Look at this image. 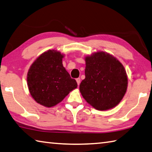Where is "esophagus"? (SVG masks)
<instances>
[{
	"label": "esophagus",
	"instance_id": "obj_1",
	"mask_svg": "<svg viewBox=\"0 0 152 152\" xmlns=\"http://www.w3.org/2000/svg\"><path fill=\"white\" fill-rule=\"evenodd\" d=\"M76 81H77V83L78 86H79V84H80V82H81V79L80 78H77Z\"/></svg>",
	"mask_w": 152,
	"mask_h": 152
}]
</instances>
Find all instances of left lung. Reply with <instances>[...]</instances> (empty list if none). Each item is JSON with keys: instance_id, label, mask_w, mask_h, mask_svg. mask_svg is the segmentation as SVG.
I'll return each instance as SVG.
<instances>
[{"instance_id": "obj_1", "label": "left lung", "mask_w": 152, "mask_h": 152, "mask_svg": "<svg viewBox=\"0 0 152 152\" xmlns=\"http://www.w3.org/2000/svg\"><path fill=\"white\" fill-rule=\"evenodd\" d=\"M86 62V78L79 86L82 96L97 110L115 107L123 99L127 87L123 65L105 52L87 57Z\"/></svg>"}]
</instances>
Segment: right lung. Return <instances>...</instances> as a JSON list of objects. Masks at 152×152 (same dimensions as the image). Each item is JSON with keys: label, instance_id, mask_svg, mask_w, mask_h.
<instances>
[{"label": "right lung", "instance_id": "obj_1", "mask_svg": "<svg viewBox=\"0 0 152 152\" xmlns=\"http://www.w3.org/2000/svg\"><path fill=\"white\" fill-rule=\"evenodd\" d=\"M63 55L49 50L32 64L27 75V83L31 96L45 107L58 104L77 83L63 66Z\"/></svg>", "mask_w": 152, "mask_h": 152}]
</instances>
